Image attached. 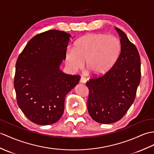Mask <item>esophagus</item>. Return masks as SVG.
Wrapping results in <instances>:
<instances>
[{"mask_svg":"<svg viewBox=\"0 0 154 154\" xmlns=\"http://www.w3.org/2000/svg\"><path fill=\"white\" fill-rule=\"evenodd\" d=\"M80 82L82 83H85L87 82V79H86L85 77H81L80 79Z\"/></svg>","mask_w":154,"mask_h":154,"instance_id":"obj_1","label":"esophagus"}]
</instances>
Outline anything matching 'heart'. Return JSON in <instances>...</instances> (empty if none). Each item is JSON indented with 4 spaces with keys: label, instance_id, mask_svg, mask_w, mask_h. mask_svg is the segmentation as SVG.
<instances>
[{
    "label": "heart",
    "instance_id": "obj_1",
    "mask_svg": "<svg viewBox=\"0 0 154 154\" xmlns=\"http://www.w3.org/2000/svg\"><path fill=\"white\" fill-rule=\"evenodd\" d=\"M122 51L119 38L106 34L87 35L78 39L74 48L66 54V62L70 69H81L86 60V66L96 75L103 74L115 65Z\"/></svg>",
    "mask_w": 154,
    "mask_h": 154
}]
</instances>
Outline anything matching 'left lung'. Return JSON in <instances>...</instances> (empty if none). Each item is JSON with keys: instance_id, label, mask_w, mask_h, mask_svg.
Returning a JSON list of instances; mask_svg holds the SVG:
<instances>
[{"instance_id": "8db88e82", "label": "left lung", "mask_w": 154, "mask_h": 154, "mask_svg": "<svg viewBox=\"0 0 154 154\" xmlns=\"http://www.w3.org/2000/svg\"><path fill=\"white\" fill-rule=\"evenodd\" d=\"M122 51L112 68L104 74L93 76L87 82L89 90L87 107L92 119L110 124L120 120L134 100L140 82L141 63L136 46L120 29Z\"/></svg>"}]
</instances>
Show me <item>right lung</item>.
<instances>
[{
	"label": "right lung",
	"mask_w": 154,
	"mask_h": 154,
	"mask_svg": "<svg viewBox=\"0 0 154 154\" xmlns=\"http://www.w3.org/2000/svg\"><path fill=\"white\" fill-rule=\"evenodd\" d=\"M71 35L48 30L35 35L17 58L14 85L17 105L28 119L41 125L62 116L67 94L81 76L60 70Z\"/></svg>",
	"instance_id": "right-lung-1"
}]
</instances>
